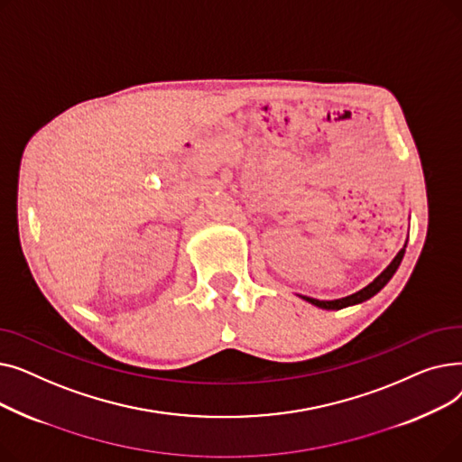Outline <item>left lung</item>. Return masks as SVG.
<instances>
[{"instance_id": "8db88e82", "label": "left lung", "mask_w": 462, "mask_h": 462, "mask_svg": "<svg viewBox=\"0 0 462 462\" xmlns=\"http://www.w3.org/2000/svg\"><path fill=\"white\" fill-rule=\"evenodd\" d=\"M402 256H404V249L399 251V254L395 256V260H393L390 265H387V268H385L369 286L359 290V292H356V294H352V296H346V298H341V300H333V301H320V300L307 298V296H303V300H307L309 303L317 305V307H322V309H343V307H348V305H354V303L365 301V300L373 298L376 292H380V290L387 284V281H390V279L393 277V273L397 272Z\"/></svg>"}]
</instances>
